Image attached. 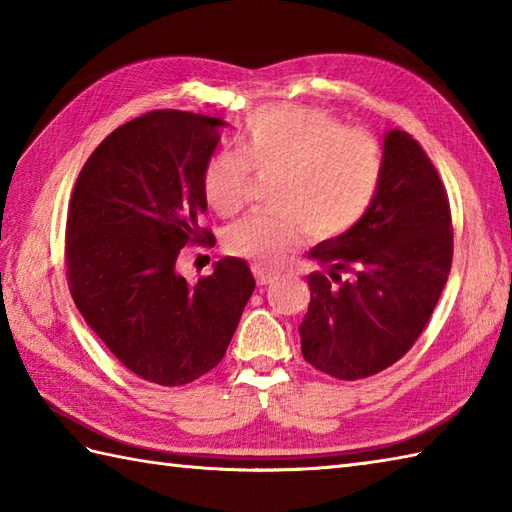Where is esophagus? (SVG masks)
I'll use <instances>...</instances> for the list:
<instances>
[{"label":"esophagus","instance_id":"34e87169","mask_svg":"<svg viewBox=\"0 0 512 512\" xmlns=\"http://www.w3.org/2000/svg\"><path fill=\"white\" fill-rule=\"evenodd\" d=\"M253 273H255V277H257V284L259 286H266V284H270V281L275 279V273H270V270H266V268H262V266H253Z\"/></svg>","mask_w":512,"mask_h":512}]
</instances>
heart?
Here are the masks:
<instances>
[{
    "label": "heart",
    "mask_w": 512,
    "mask_h": 512,
    "mask_svg": "<svg viewBox=\"0 0 512 512\" xmlns=\"http://www.w3.org/2000/svg\"><path fill=\"white\" fill-rule=\"evenodd\" d=\"M233 151L209 160L202 191L211 209L233 215L242 209L250 171L277 173L270 206L226 228L224 248L275 266L295 246L303 226L319 239L345 235L372 211L385 178L378 140L361 129H345L339 118L301 105H266L246 118Z\"/></svg>",
    "instance_id": "obj_1"
}]
</instances>
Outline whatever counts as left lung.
Returning <instances> with one entry per match:
<instances>
[{
  "instance_id": "obj_1",
  "label": "left lung",
  "mask_w": 512,
  "mask_h": 512,
  "mask_svg": "<svg viewBox=\"0 0 512 512\" xmlns=\"http://www.w3.org/2000/svg\"><path fill=\"white\" fill-rule=\"evenodd\" d=\"M383 158L372 211L310 250L321 270L308 277L301 354L339 380L374 376L405 356L451 270V209L436 167L400 129L385 134Z\"/></svg>"
}]
</instances>
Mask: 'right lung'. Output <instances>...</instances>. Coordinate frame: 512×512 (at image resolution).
<instances>
[{
  "label": "right lung",
  "mask_w": 512,
  "mask_h": 512,
  "mask_svg": "<svg viewBox=\"0 0 512 512\" xmlns=\"http://www.w3.org/2000/svg\"><path fill=\"white\" fill-rule=\"evenodd\" d=\"M224 121L156 110L121 125L76 178L65 264L76 308L129 372L180 387L222 361L255 290L239 257L189 284L180 248L215 244L200 228L202 173Z\"/></svg>",
  "instance_id": "obj_1"
}]
</instances>
